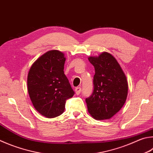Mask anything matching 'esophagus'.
Wrapping results in <instances>:
<instances>
[{
    "mask_svg": "<svg viewBox=\"0 0 153 153\" xmlns=\"http://www.w3.org/2000/svg\"><path fill=\"white\" fill-rule=\"evenodd\" d=\"M81 90H82V88L80 87H77L76 88V89H75V91H76V94L77 95H79L80 92H81Z\"/></svg>",
    "mask_w": 153,
    "mask_h": 153,
    "instance_id": "esophagus-1",
    "label": "esophagus"
}]
</instances>
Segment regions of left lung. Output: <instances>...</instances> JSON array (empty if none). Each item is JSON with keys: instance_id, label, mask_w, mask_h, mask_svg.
<instances>
[{"instance_id": "1", "label": "left lung", "mask_w": 153, "mask_h": 153, "mask_svg": "<svg viewBox=\"0 0 153 153\" xmlns=\"http://www.w3.org/2000/svg\"><path fill=\"white\" fill-rule=\"evenodd\" d=\"M94 65V91L85 99L88 110L96 120L110 119L124 105L128 95V82L117 60L108 52L90 57Z\"/></svg>"}]
</instances>
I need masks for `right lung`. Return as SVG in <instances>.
Wrapping results in <instances>:
<instances>
[{"mask_svg": "<svg viewBox=\"0 0 153 153\" xmlns=\"http://www.w3.org/2000/svg\"><path fill=\"white\" fill-rule=\"evenodd\" d=\"M65 57L58 50L41 55L30 67L27 76V89L33 106L46 118L63 114L65 102L74 95L64 74Z\"/></svg>", "mask_w": 153, "mask_h": 153, "instance_id": "right-lung-1", "label": "right lung"}]
</instances>
